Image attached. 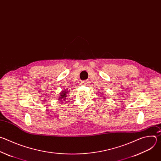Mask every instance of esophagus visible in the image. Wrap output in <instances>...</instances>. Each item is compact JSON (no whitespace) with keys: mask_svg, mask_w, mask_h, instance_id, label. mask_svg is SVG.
Segmentation results:
<instances>
[{"mask_svg":"<svg viewBox=\"0 0 161 161\" xmlns=\"http://www.w3.org/2000/svg\"><path fill=\"white\" fill-rule=\"evenodd\" d=\"M88 80H83V81H81V84L82 85H86L88 84Z\"/></svg>","mask_w":161,"mask_h":161,"instance_id":"34e87169","label":"esophagus"}]
</instances>
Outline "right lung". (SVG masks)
<instances>
[{
	"instance_id": "right-lung-1",
	"label": "right lung",
	"mask_w": 161,
	"mask_h": 161,
	"mask_svg": "<svg viewBox=\"0 0 161 161\" xmlns=\"http://www.w3.org/2000/svg\"><path fill=\"white\" fill-rule=\"evenodd\" d=\"M68 90L66 89V90H64V91H62V92L60 94V97L58 99L61 100V99H65V97H67V94H68Z\"/></svg>"
}]
</instances>
